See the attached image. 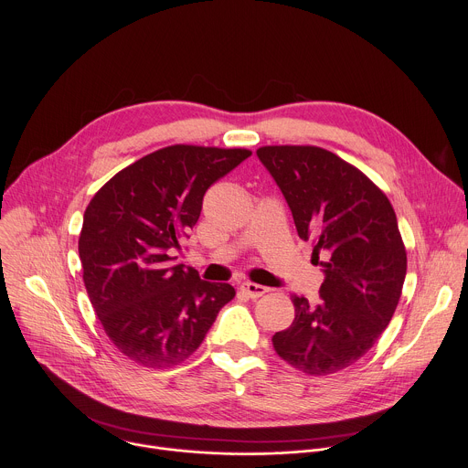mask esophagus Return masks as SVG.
Listing matches in <instances>:
<instances>
[{
  "label": "esophagus",
  "mask_w": 468,
  "mask_h": 468,
  "mask_svg": "<svg viewBox=\"0 0 468 468\" xmlns=\"http://www.w3.org/2000/svg\"><path fill=\"white\" fill-rule=\"evenodd\" d=\"M240 291L248 296V298H261L262 294H266L269 292V289L266 287H262V285H257V283H250V282H246V283H242L240 285Z\"/></svg>",
  "instance_id": "esophagus-1"
}]
</instances>
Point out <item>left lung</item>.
<instances>
[{
  "instance_id": "obj_1",
  "label": "left lung",
  "mask_w": 468,
  "mask_h": 468,
  "mask_svg": "<svg viewBox=\"0 0 468 468\" xmlns=\"http://www.w3.org/2000/svg\"><path fill=\"white\" fill-rule=\"evenodd\" d=\"M259 161L291 207L300 239H313L324 283L320 303L292 296L294 320L274 350L309 376L361 359L388 325L408 255L388 197L356 166L316 146H262Z\"/></svg>"
}]
</instances>
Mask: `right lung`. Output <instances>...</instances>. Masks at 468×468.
<instances>
[{
  "label": "right lung",
  "mask_w": 468,
  "mask_h": 468,
  "mask_svg": "<svg viewBox=\"0 0 468 468\" xmlns=\"http://www.w3.org/2000/svg\"><path fill=\"white\" fill-rule=\"evenodd\" d=\"M251 155L244 148L176 144L111 177L90 199L80 235L83 282L112 345L150 368L183 363L233 300L174 264L196 226L207 188Z\"/></svg>",
  "instance_id": "obj_1"
}]
</instances>
